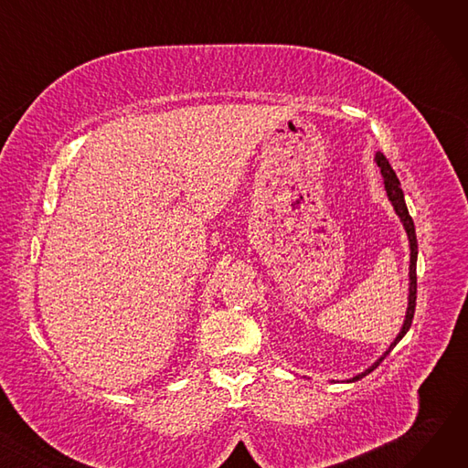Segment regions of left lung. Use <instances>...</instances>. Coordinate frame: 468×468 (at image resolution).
Instances as JSON below:
<instances>
[{
  "mask_svg": "<svg viewBox=\"0 0 468 468\" xmlns=\"http://www.w3.org/2000/svg\"><path fill=\"white\" fill-rule=\"evenodd\" d=\"M376 163H378V166L381 168V176H383V184H385V191H387V197H388V201H390V205H392V208H395V212H397V216L400 218V221H402V226H404V229H406V235H408V242H410V284H408V309H406V316H404V324H402V328H400V332H399V335L395 337V341L390 343L388 346V349L370 366V367H366L364 372H360V374H356V376H353L351 379H347V383H355V381H358V379H362L364 376H367L370 372H374L376 367L383 362V358L397 347V343L406 335V332L410 330V326H411V321H413V313H415V298H417V275H415V267H417V237H415V226H413V219H411V216H410V212H408V207H406V201H404V191H402V187H400V182H399V178H397V175H395V170L390 168V165H388V161H387V157L381 154V152H378L376 154V159H374Z\"/></svg>",
  "mask_w": 468,
  "mask_h": 468,
  "instance_id": "obj_1",
  "label": "left lung"
}]
</instances>
